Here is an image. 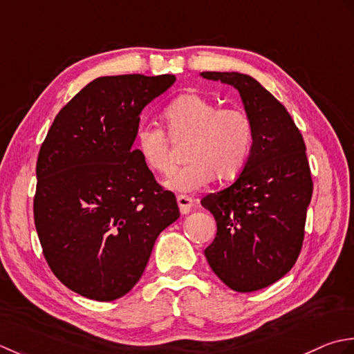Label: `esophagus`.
I'll list each match as a JSON object with an SVG mask.
<instances>
[{"instance_id":"esophagus-1","label":"esophagus","mask_w":354,"mask_h":354,"mask_svg":"<svg viewBox=\"0 0 354 354\" xmlns=\"http://www.w3.org/2000/svg\"><path fill=\"white\" fill-rule=\"evenodd\" d=\"M177 205H178L180 212L186 215V214L191 212V209L194 206V200L191 197H187V196H178L177 197Z\"/></svg>"}]
</instances>
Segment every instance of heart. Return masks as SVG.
<instances>
[{"label":"heart","mask_w":354,"mask_h":354,"mask_svg":"<svg viewBox=\"0 0 354 354\" xmlns=\"http://www.w3.org/2000/svg\"><path fill=\"white\" fill-rule=\"evenodd\" d=\"M163 120L171 139H187L189 158L167 180V187L192 192L215 177L234 178L244 168L254 145V125L240 108H220L200 95H183L168 105ZM162 128L143 124L136 129L134 143L148 168L168 176L174 169L171 140Z\"/></svg>","instance_id":"b5f03b06"}]
</instances>
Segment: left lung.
<instances>
[{"mask_svg":"<svg viewBox=\"0 0 354 354\" xmlns=\"http://www.w3.org/2000/svg\"><path fill=\"white\" fill-rule=\"evenodd\" d=\"M200 76L234 86L254 125L241 174L201 206L217 221V235L205 249L211 269L232 290L255 292L283 278L301 252L313 192L304 139L286 106L257 79L238 71Z\"/></svg>","mask_w":354,"mask_h":354,"instance_id":"left-lung-1","label":"left lung"}]
</instances>
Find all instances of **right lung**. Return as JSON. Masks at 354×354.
Masks as SVG:
<instances>
[{
  "mask_svg": "<svg viewBox=\"0 0 354 354\" xmlns=\"http://www.w3.org/2000/svg\"><path fill=\"white\" fill-rule=\"evenodd\" d=\"M174 82V75L97 77L57 113L42 143L35 226L50 269L81 297L127 295L157 236L180 217L174 194L133 148L142 110Z\"/></svg>",
  "mask_w": 354,
  "mask_h": 354,
  "instance_id": "add662e5",
  "label": "right lung"
}]
</instances>
